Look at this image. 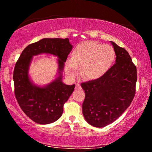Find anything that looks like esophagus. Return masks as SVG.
<instances>
[{
	"mask_svg": "<svg viewBox=\"0 0 152 152\" xmlns=\"http://www.w3.org/2000/svg\"><path fill=\"white\" fill-rule=\"evenodd\" d=\"M81 87H80V84H78V83H77V84H76V89L77 90V89H80V88Z\"/></svg>",
	"mask_w": 152,
	"mask_h": 152,
	"instance_id": "obj_1",
	"label": "esophagus"
}]
</instances>
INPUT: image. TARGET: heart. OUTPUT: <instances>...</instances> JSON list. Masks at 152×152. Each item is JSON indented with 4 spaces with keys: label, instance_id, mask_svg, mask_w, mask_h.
<instances>
[{
    "label": "heart",
    "instance_id": "heart-1",
    "mask_svg": "<svg viewBox=\"0 0 152 152\" xmlns=\"http://www.w3.org/2000/svg\"><path fill=\"white\" fill-rule=\"evenodd\" d=\"M115 53L111 46L96 42H85L76 46L72 59L66 62V71L75 77L80 68L82 76L85 79L101 78L109 70L115 60Z\"/></svg>",
    "mask_w": 152,
    "mask_h": 152
}]
</instances>
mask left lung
Returning <instances> with one entry per match:
<instances>
[{
  "instance_id": "1",
  "label": "left lung",
  "mask_w": 152,
  "mask_h": 152,
  "mask_svg": "<svg viewBox=\"0 0 152 152\" xmlns=\"http://www.w3.org/2000/svg\"><path fill=\"white\" fill-rule=\"evenodd\" d=\"M116 63L101 78L81 83L85 92L82 113L90 125L104 127L117 119L135 94L137 68L126 50L111 42Z\"/></svg>"
}]
</instances>
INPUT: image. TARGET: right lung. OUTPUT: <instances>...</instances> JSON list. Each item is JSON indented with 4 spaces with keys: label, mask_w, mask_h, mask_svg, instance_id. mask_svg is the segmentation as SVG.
<instances>
[{
    "label": "right lung",
    "mask_w": 152,
    "mask_h": 152,
    "mask_svg": "<svg viewBox=\"0 0 152 152\" xmlns=\"http://www.w3.org/2000/svg\"><path fill=\"white\" fill-rule=\"evenodd\" d=\"M72 48L68 38H44L27 46L15 64L13 72L15 97L25 114L35 123L44 125L58 120L62 115L64 104L73 92L75 84H63L60 74L47 86L33 85L28 76L31 60L33 56L39 53L58 56L60 73Z\"/></svg>",
    "instance_id": "1"
}]
</instances>
